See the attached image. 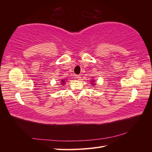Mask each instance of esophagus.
<instances>
[{
    "instance_id": "1",
    "label": "esophagus",
    "mask_w": 152,
    "mask_h": 152,
    "mask_svg": "<svg viewBox=\"0 0 152 152\" xmlns=\"http://www.w3.org/2000/svg\"><path fill=\"white\" fill-rule=\"evenodd\" d=\"M76 78L78 79V80H80V78H81V76H80V75H76Z\"/></svg>"
}]
</instances>
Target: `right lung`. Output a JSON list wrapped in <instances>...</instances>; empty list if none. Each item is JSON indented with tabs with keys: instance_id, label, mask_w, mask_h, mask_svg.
<instances>
[{
	"instance_id": "obj_1",
	"label": "right lung",
	"mask_w": 152,
	"mask_h": 152,
	"mask_svg": "<svg viewBox=\"0 0 152 152\" xmlns=\"http://www.w3.org/2000/svg\"><path fill=\"white\" fill-rule=\"evenodd\" d=\"M64 83V80H63V81L61 82V83ZM62 85H64V84H62Z\"/></svg>"
}]
</instances>
